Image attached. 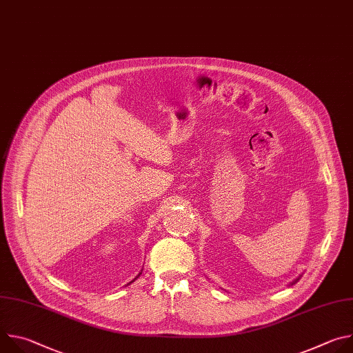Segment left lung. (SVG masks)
<instances>
[{
  "mask_svg": "<svg viewBox=\"0 0 353 353\" xmlns=\"http://www.w3.org/2000/svg\"><path fill=\"white\" fill-rule=\"evenodd\" d=\"M299 279H300V276H299V278H297V279H294V281H293V282H292V285H293V283H296V282H297V281H299Z\"/></svg>",
  "mask_w": 353,
  "mask_h": 353,
  "instance_id": "left-lung-1",
  "label": "left lung"
}]
</instances>
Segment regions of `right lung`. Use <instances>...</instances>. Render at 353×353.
<instances>
[{"mask_svg": "<svg viewBox=\"0 0 353 353\" xmlns=\"http://www.w3.org/2000/svg\"><path fill=\"white\" fill-rule=\"evenodd\" d=\"M139 274H141V272H139ZM139 274H138V276H139ZM138 276H137V278H138ZM137 278H135V279H137ZM135 279H134V281H135ZM134 281H131V282H134ZM131 282H130V283H131Z\"/></svg>", "mask_w": 353, "mask_h": 353, "instance_id": "add662e5", "label": "right lung"}]
</instances>
